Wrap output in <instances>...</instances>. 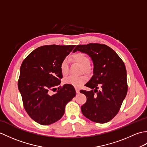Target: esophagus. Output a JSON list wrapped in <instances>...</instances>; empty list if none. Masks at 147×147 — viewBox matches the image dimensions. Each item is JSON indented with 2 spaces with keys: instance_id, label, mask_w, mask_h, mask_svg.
I'll use <instances>...</instances> for the list:
<instances>
[{
  "instance_id": "34e87169",
  "label": "esophagus",
  "mask_w": 147,
  "mask_h": 147,
  "mask_svg": "<svg viewBox=\"0 0 147 147\" xmlns=\"http://www.w3.org/2000/svg\"><path fill=\"white\" fill-rule=\"evenodd\" d=\"M75 90H76V92L77 93H80V90L78 88H75Z\"/></svg>"
}]
</instances>
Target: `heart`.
Returning a JSON list of instances; mask_svg holds the SVG:
<instances>
[{
	"label": "heart",
	"mask_w": 147,
	"mask_h": 147,
	"mask_svg": "<svg viewBox=\"0 0 147 147\" xmlns=\"http://www.w3.org/2000/svg\"><path fill=\"white\" fill-rule=\"evenodd\" d=\"M73 60L79 63L82 66H84L85 69H88L87 64L89 62V59L86 55L83 53H76L73 55ZM60 69L62 75L63 76H66L69 73V67H68V60L67 58L64 59L62 61L60 64ZM88 78L86 75H82L80 76H70L65 78L64 81V83L68 84L74 87H78L85 83L86 82Z\"/></svg>",
	"instance_id": "heart-1"
}]
</instances>
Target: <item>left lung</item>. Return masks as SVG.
<instances>
[{"label":"left lung","mask_w":147,"mask_h":147,"mask_svg":"<svg viewBox=\"0 0 147 147\" xmlns=\"http://www.w3.org/2000/svg\"><path fill=\"white\" fill-rule=\"evenodd\" d=\"M88 55L93 63V76L85 85L92 90L80 91L86 96L82 113L95 123H107L118 113L127 94L125 64L114 50L104 44L78 45L73 50Z\"/></svg>","instance_id":"obj_1"}]
</instances>
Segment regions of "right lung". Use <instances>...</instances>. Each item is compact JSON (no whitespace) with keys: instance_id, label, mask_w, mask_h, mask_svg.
Here are the masks:
<instances>
[{"instance_id":"obj_1","label":"right lung","mask_w":147,"mask_h":147,"mask_svg":"<svg viewBox=\"0 0 147 147\" xmlns=\"http://www.w3.org/2000/svg\"><path fill=\"white\" fill-rule=\"evenodd\" d=\"M76 45H44L34 50L20 67L18 81L24 107L30 117L42 125H49L63 116L65 107L76 96L73 86L68 84L57 92L61 84L62 61Z\"/></svg>"}]
</instances>
